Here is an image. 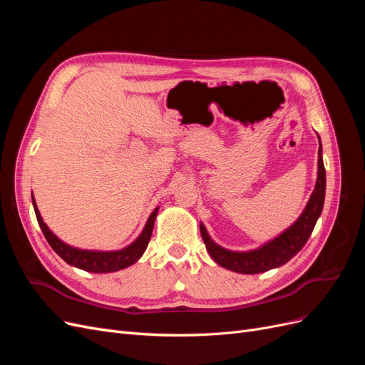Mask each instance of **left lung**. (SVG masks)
<instances>
[{
  "label": "left lung",
  "instance_id": "8db88e82",
  "mask_svg": "<svg viewBox=\"0 0 365 365\" xmlns=\"http://www.w3.org/2000/svg\"><path fill=\"white\" fill-rule=\"evenodd\" d=\"M324 195H326V169L323 163L322 141H319L318 175H317L315 189L311 197H309L303 213L298 216V219L289 228H286L277 237L271 239L269 242H267V244H263L256 250L231 251L217 245L216 242L208 236L205 227L200 224L201 236L205 244V248L217 264L239 274H259V272L269 271L272 268H279L286 262H289L295 254L304 247L309 236L312 235L317 220L323 212Z\"/></svg>",
  "mask_w": 365,
  "mask_h": 365
}]
</instances>
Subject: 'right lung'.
I'll use <instances>...</instances> for the list:
<instances>
[{"label":"right lung","instance_id":"right-lung-1","mask_svg":"<svg viewBox=\"0 0 365 365\" xmlns=\"http://www.w3.org/2000/svg\"><path fill=\"white\" fill-rule=\"evenodd\" d=\"M31 202H33V208H35L38 224L42 230L43 236H46L47 242L50 244V247L54 250V252H56L58 256L62 257L68 264H71V267H76L88 272H101V274L125 269L130 267V264H134L143 256V252L146 251L150 240L153 222H155V217L158 215V208H160L157 207L150 213L145 228L141 231V235L132 242L130 245L117 251H96V250H81L62 242L42 220V216L39 213L35 197L33 196H31Z\"/></svg>","mask_w":365,"mask_h":365}]
</instances>
